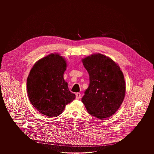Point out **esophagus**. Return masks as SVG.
<instances>
[{"label": "esophagus", "mask_w": 154, "mask_h": 154, "mask_svg": "<svg viewBox=\"0 0 154 154\" xmlns=\"http://www.w3.org/2000/svg\"><path fill=\"white\" fill-rule=\"evenodd\" d=\"M81 95L80 93H77L76 94H75V98H76V99H77V100H79V99H80L81 97Z\"/></svg>", "instance_id": "obj_1"}]
</instances>
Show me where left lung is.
I'll list each match as a JSON object with an SVG mask.
<instances>
[{
	"label": "left lung",
	"mask_w": 154,
	"mask_h": 154,
	"mask_svg": "<svg viewBox=\"0 0 154 154\" xmlns=\"http://www.w3.org/2000/svg\"><path fill=\"white\" fill-rule=\"evenodd\" d=\"M89 75V85L81 101L89 114L99 119L112 116L124 99L126 87L120 67L100 54L82 59Z\"/></svg>",
	"instance_id": "obj_1"
}]
</instances>
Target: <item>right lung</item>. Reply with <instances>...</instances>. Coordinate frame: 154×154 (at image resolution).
Returning a JSON list of instances; mask_svg holds the SVG:
<instances>
[{
  "label": "right lung",
  "instance_id": "add662e5",
  "mask_svg": "<svg viewBox=\"0 0 154 154\" xmlns=\"http://www.w3.org/2000/svg\"><path fill=\"white\" fill-rule=\"evenodd\" d=\"M66 66L62 56L51 54L36 62L30 71L26 84L30 102L47 117H58L75 99L63 79Z\"/></svg>",
  "mask_w": 154,
  "mask_h": 154
}]
</instances>
